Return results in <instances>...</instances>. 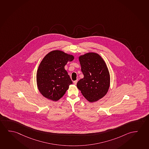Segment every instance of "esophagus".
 Returning <instances> with one entry per match:
<instances>
[{"label":"esophagus","instance_id":"obj_1","mask_svg":"<svg viewBox=\"0 0 149 149\" xmlns=\"http://www.w3.org/2000/svg\"><path fill=\"white\" fill-rule=\"evenodd\" d=\"M77 82H78V80L74 81H73V83L74 84V85H76L77 84Z\"/></svg>","mask_w":149,"mask_h":149}]
</instances>
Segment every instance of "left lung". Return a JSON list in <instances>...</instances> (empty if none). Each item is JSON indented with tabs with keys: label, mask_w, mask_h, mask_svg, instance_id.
<instances>
[{
	"label": "left lung",
	"mask_w": 149,
	"mask_h": 149,
	"mask_svg": "<svg viewBox=\"0 0 149 149\" xmlns=\"http://www.w3.org/2000/svg\"><path fill=\"white\" fill-rule=\"evenodd\" d=\"M84 77L77 86L90 102H97L108 92L110 76L106 63L100 55L88 52L79 56Z\"/></svg>",
	"instance_id": "left-lung-1"
}]
</instances>
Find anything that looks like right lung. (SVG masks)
<instances>
[{
  "label": "right lung",
  "instance_id": "add662e5",
  "mask_svg": "<svg viewBox=\"0 0 149 149\" xmlns=\"http://www.w3.org/2000/svg\"><path fill=\"white\" fill-rule=\"evenodd\" d=\"M74 58L60 50L52 51L43 57L36 76L38 90L43 96L56 102L64 96L73 84L65 66Z\"/></svg>",
  "mask_w": 149,
  "mask_h": 149
}]
</instances>
